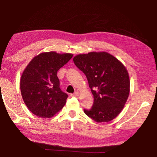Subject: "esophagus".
I'll list each match as a JSON object with an SVG mask.
<instances>
[{
  "mask_svg": "<svg viewBox=\"0 0 157 157\" xmlns=\"http://www.w3.org/2000/svg\"><path fill=\"white\" fill-rule=\"evenodd\" d=\"M78 95H79V93L77 92V91H75V93H73V94H71V96H72V97H77V96H78Z\"/></svg>",
  "mask_w": 157,
  "mask_h": 157,
  "instance_id": "esophagus-1",
  "label": "esophagus"
}]
</instances>
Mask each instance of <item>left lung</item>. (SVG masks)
<instances>
[{"mask_svg": "<svg viewBox=\"0 0 157 157\" xmlns=\"http://www.w3.org/2000/svg\"><path fill=\"white\" fill-rule=\"evenodd\" d=\"M75 66L86 75L94 102L84 109L97 123L112 121L121 112L129 94L130 81L123 63L107 52H91L73 58Z\"/></svg>", "mask_w": 157, "mask_h": 157, "instance_id": "8db88e82", "label": "left lung"}]
</instances>
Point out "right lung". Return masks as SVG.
I'll use <instances>...</instances> for the list:
<instances>
[{"label":"right lung","instance_id":"add662e5","mask_svg":"<svg viewBox=\"0 0 157 157\" xmlns=\"http://www.w3.org/2000/svg\"><path fill=\"white\" fill-rule=\"evenodd\" d=\"M73 55L45 52L34 57L23 71L20 80L21 95L32 113L41 118H51L62 109L68 95L59 88L58 70Z\"/></svg>","mask_w":157,"mask_h":157}]
</instances>
